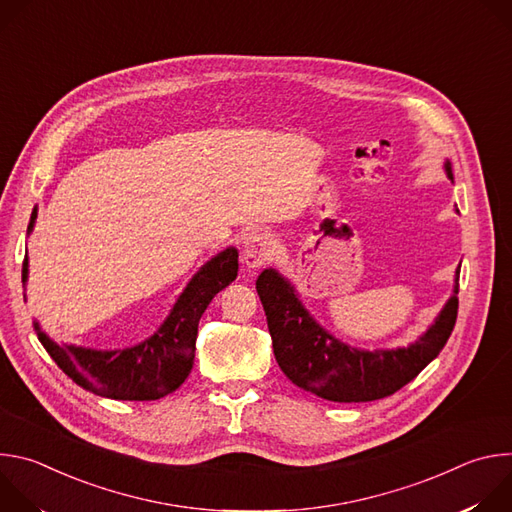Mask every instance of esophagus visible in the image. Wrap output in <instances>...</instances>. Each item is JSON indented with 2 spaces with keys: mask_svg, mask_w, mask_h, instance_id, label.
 Instances as JSON below:
<instances>
[{
  "mask_svg": "<svg viewBox=\"0 0 512 512\" xmlns=\"http://www.w3.org/2000/svg\"><path fill=\"white\" fill-rule=\"evenodd\" d=\"M275 249V239L271 233L267 231H253L247 235L245 239V263L251 269H257L261 265H265Z\"/></svg>",
  "mask_w": 512,
  "mask_h": 512,
  "instance_id": "esophagus-1",
  "label": "esophagus"
}]
</instances>
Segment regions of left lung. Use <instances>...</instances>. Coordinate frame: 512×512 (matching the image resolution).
<instances>
[{"label": "left lung", "instance_id": "1", "mask_svg": "<svg viewBox=\"0 0 512 512\" xmlns=\"http://www.w3.org/2000/svg\"><path fill=\"white\" fill-rule=\"evenodd\" d=\"M446 172L454 180L450 162ZM458 279L460 267L456 269L454 296L415 344L375 352L342 344L320 328L300 304L294 287L275 269H265L259 275L257 294L267 316L273 354L283 375L300 389L322 399L364 403L397 393L442 352L458 318Z\"/></svg>", "mask_w": 512, "mask_h": 512}]
</instances>
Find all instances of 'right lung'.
Masks as SVG:
<instances>
[{
    "instance_id": "add662e5",
    "label": "right lung",
    "mask_w": 512,
    "mask_h": 512,
    "mask_svg": "<svg viewBox=\"0 0 512 512\" xmlns=\"http://www.w3.org/2000/svg\"><path fill=\"white\" fill-rule=\"evenodd\" d=\"M36 221L30 216L28 233ZM237 249H227L210 259L186 285L162 328L145 342L125 350H91L72 344L58 346L44 332L38 338L52 360L79 387L117 401H156L176 391L188 377L198 322L210 300L237 277ZM28 279V255L22 263V281Z\"/></svg>"
}]
</instances>
